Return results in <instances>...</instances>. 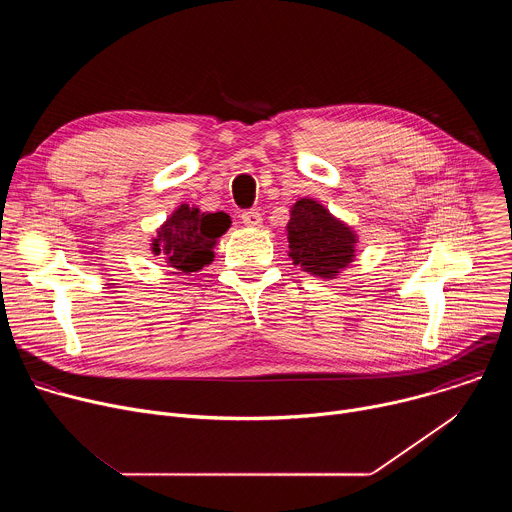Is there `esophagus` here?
<instances>
[{
	"instance_id": "obj_1",
	"label": "esophagus",
	"mask_w": 512,
	"mask_h": 512,
	"mask_svg": "<svg viewBox=\"0 0 512 512\" xmlns=\"http://www.w3.org/2000/svg\"><path fill=\"white\" fill-rule=\"evenodd\" d=\"M241 218H243V223H245L247 227H251V229H257V227H261V223H263V216H261L259 210H245V212L241 214Z\"/></svg>"
}]
</instances>
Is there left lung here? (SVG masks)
<instances>
[{
  "instance_id": "8db88e82",
  "label": "left lung",
  "mask_w": 512,
  "mask_h": 512,
  "mask_svg": "<svg viewBox=\"0 0 512 512\" xmlns=\"http://www.w3.org/2000/svg\"><path fill=\"white\" fill-rule=\"evenodd\" d=\"M285 231L289 259L314 277L336 279L356 257V231L316 198H300L289 208Z\"/></svg>"
}]
</instances>
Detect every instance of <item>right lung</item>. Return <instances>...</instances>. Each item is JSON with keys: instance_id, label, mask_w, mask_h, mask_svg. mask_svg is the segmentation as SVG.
<instances>
[{"instance_id": "add662e5", "label": "right lung", "mask_w": 512, "mask_h": 512, "mask_svg": "<svg viewBox=\"0 0 512 512\" xmlns=\"http://www.w3.org/2000/svg\"><path fill=\"white\" fill-rule=\"evenodd\" d=\"M229 229L227 212H200L198 206L180 204L160 225L152 253L162 255L172 273L188 275L214 261V247Z\"/></svg>"}]
</instances>
